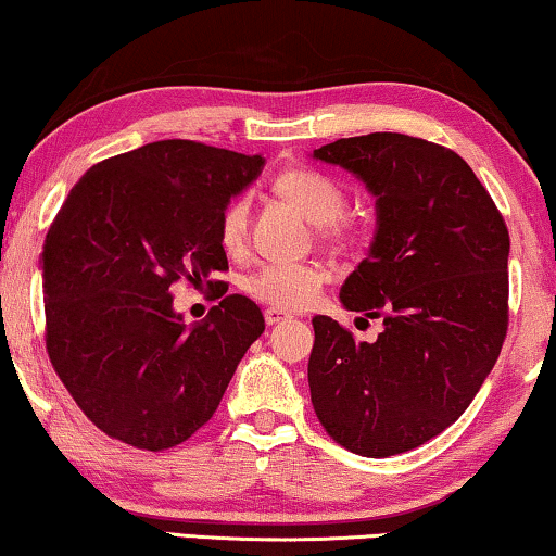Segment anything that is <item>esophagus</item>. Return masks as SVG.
<instances>
[{"label": "esophagus", "instance_id": "1", "mask_svg": "<svg viewBox=\"0 0 556 556\" xmlns=\"http://www.w3.org/2000/svg\"><path fill=\"white\" fill-rule=\"evenodd\" d=\"M286 318H291L286 311L265 308V324H268V326H276V324H280V320H286Z\"/></svg>", "mask_w": 556, "mask_h": 556}]
</instances>
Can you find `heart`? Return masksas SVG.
Masks as SVG:
<instances>
[{
	"label": "heart",
	"instance_id": "heart-1",
	"mask_svg": "<svg viewBox=\"0 0 556 556\" xmlns=\"http://www.w3.org/2000/svg\"><path fill=\"white\" fill-rule=\"evenodd\" d=\"M276 192L295 205L311 223L320 225L324 240L338 243L349 236L351 225L343 218L345 190L331 175L313 167H293L276 178ZM251 203L248 198H232L223 207L218 220V240L225 253L236 255L245 248ZM326 273L316 263H268L243 280L245 293L278 311H303L316 303Z\"/></svg>",
	"mask_w": 556,
	"mask_h": 556
}]
</instances>
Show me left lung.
Here are the masks:
<instances>
[{
  "instance_id": "left-lung-1",
  "label": "left lung",
  "mask_w": 556,
  "mask_h": 556,
  "mask_svg": "<svg viewBox=\"0 0 556 556\" xmlns=\"http://www.w3.org/2000/svg\"><path fill=\"white\" fill-rule=\"evenodd\" d=\"M313 157L345 167L376 195L371 251L345 278L341 303L383 318L374 343L313 318V408L353 454L412 452L466 412L496 364L509 326V230L444 144L371 132Z\"/></svg>"
}]
</instances>
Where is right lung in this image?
Returning a JSON list of instances; mask_svg holds the SVG:
<instances>
[{
	"mask_svg": "<svg viewBox=\"0 0 556 556\" xmlns=\"http://www.w3.org/2000/svg\"><path fill=\"white\" fill-rule=\"evenodd\" d=\"M263 163L160 140L92 165L62 203L39 258L47 353L108 437L144 452L188 441L265 331L258 305L238 293H220L205 320L185 328L170 293L178 280L198 286L228 270L220 213Z\"/></svg>",
	"mask_w": 556,
	"mask_h": 556,
	"instance_id": "1",
	"label": "right lung"
}]
</instances>
